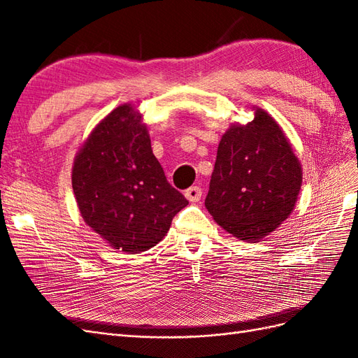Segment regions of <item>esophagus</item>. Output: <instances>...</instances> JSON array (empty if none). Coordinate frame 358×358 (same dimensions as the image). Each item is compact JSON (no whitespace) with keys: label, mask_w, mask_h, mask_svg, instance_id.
<instances>
[{"label":"esophagus","mask_w":358,"mask_h":358,"mask_svg":"<svg viewBox=\"0 0 358 358\" xmlns=\"http://www.w3.org/2000/svg\"><path fill=\"white\" fill-rule=\"evenodd\" d=\"M201 194H203V191H201L200 187H191V188H188L185 191V197H187L188 201L196 203V201H199L201 199Z\"/></svg>","instance_id":"34e87169"}]
</instances>
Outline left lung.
Instances as JSON below:
<instances>
[{"label": "left lung", "instance_id": "obj_1", "mask_svg": "<svg viewBox=\"0 0 358 358\" xmlns=\"http://www.w3.org/2000/svg\"><path fill=\"white\" fill-rule=\"evenodd\" d=\"M221 137L204 206L216 224L245 242L262 241L294 210L303 171L284 129L262 107Z\"/></svg>", "mask_w": 358, "mask_h": 358}]
</instances>
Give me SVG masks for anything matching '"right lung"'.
Segmentation results:
<instances>
[{"instance_id":"add662e5","label":"right lung","mask_w":358,"mask_h":358,"mask_svg":"<svg viewBox=\"0 0 358 358\" xmlns=\"http://www.w3.org/2000/svg\"><path fill=\"white\" fill-rule=\"evenodd\" d=\"M71 185L83 221L109 246L138 254L162 241L188 200L166 179L134 104L117 106L74 157Z\"/></svg>"}]
</instances>
